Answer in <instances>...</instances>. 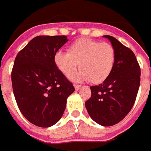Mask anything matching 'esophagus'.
I'll use <instances>...</instances> for the list:
<instances>
[{
	"instance_id": "34e87169",
	"label": "esophagus",
	"mask_w": 151,
	"mask_h": 151,
	"mask_svg": "<svg viewBox=\"0 0 151 151\" xmlns=\"http://www.w3.org/2000/svg\"><path fill=\"white\" fill-rule=\"evenodd\" d=\"M74 87L76 88V90H79L81 88V85H78V84H74Z\"/></svg>"
}]
</instances>
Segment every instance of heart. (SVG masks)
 <instances>
[{
	"mask_svg": "<svg viewBox=\"0 0 151 151\" xmlns=\"http://www.w3.org/2000/svg\"><path fill=\"white\" fill-rule=\"evenodd\" d=\"M53 62L58 70L66 77H70L75 73L79 64L81 70L72 80L99 84L107 79L113 70L115 51L110 44L84 38L70 45L67 53L56 52Z\"/></svg>",
	"mask_w": 151,
	"mask_h": 151,
	"instance_id": "obj_1",
	"label": "heart"
}]
</instances>
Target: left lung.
Listing matches in <instances>:
<instances>
[{
	"mask_svg": "<svg viewBox=\"0 0 151 151\" xmlns=\"http://www.w3.org/2000/svg\"><path fill=\"white\" fill-rule=\"evenodd\" d=\"M103 36L115 49V66L107 79L91 86L92 95L85 107L93 121L108 127L118 124L131 111L140 86L141 70L132 50L113 36Z\"/></svg>",
	"mask_w": 151,
	"mask_h": 151,
	"instance_id": "obj_1",
	"label": "left lung"
}]
</instances>
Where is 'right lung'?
I'll use <instances>...</instances> for the list:
<instances>
[{
  "mask_svg": "<svg viewBox=\"0 0 151 151\" xmlns=\"http://www.w3.org/2000/svg\"><path fill=\"white\" fill-rule=\"evenodd\" d=\"M66 36H38L17 56L11 73L16 102L33 124L49 128L59 121L73 85L54 64L53 56L67 43Z\"/></svg>",
  "mask_w": 151,
  "mask_h": 151,
  "instance_id": "obj_1",
  "label": "right lung"
}]
</instances>
